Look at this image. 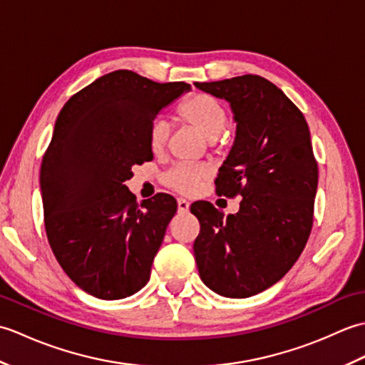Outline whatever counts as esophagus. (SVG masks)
<instances>
[{
    "label": "esophagus",
    "instance_id": "obj_1",
    "mask_svg": "<svg viewBox=\"0 0 365 365\" xmlns=\"http://www.w3.org/2000/svg\"><path fill=\"white\" fill-rule=\"evenodd\" d=\"M177 207H178V212H188L190 210V202L187 199H177Z\"/></svg>",
    "mask_w": 365,
    "mask_h": 365
}]
</instances>
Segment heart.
Returning a JSON list of instances; mask_svg holds the SVG:
<instances>
[{
    "instance_id": "obj_1",
    "label": "heart",
    "mask_w": 365,
    "mask_h": 365,
    "mask_svg": "<svg viewBox=\"0 0 365 365\" xmlns=\"http://www.w3.org/2000/svg\"><path fill=\"white\" fill-rule=\"evenodd\" d=\"M178 115L195 127L208 141H215L227 125L229 114L218 98L210 94H196L188 98L180 108ZM170 133V125L165 118H155L149 127V145L153 152L165 149ZM210 177V169L202 163H177L169 168L163 182L166 187L182 195H192Z\"/></svg>"
}]
</instances>
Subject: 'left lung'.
<instances>
[{
    "label": "left lung",
    "instance_id": "8db88e82",
    "mask_svg": "<svg viewBox=\"0 0 365 365\" xmlns=\"http://www.w3.org/2000/svg\"><path fill=\"white\" fill-rule=\"evenodd\" d=\"M195 84L230 103L235 141L215 183L220 196H242L227 218L212 204L191 205L199 276L221 297L247 298L281 281L311 235L319 185L311 133L292 100L259 75Z\"/></svg>",
    "mask_w": 365,
    "mask_h": 365
}]
</instances>
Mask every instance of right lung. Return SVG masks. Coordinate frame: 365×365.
Masks as SVG:
<instances>
[{
    "mask_svg": "<svg viewBox=\"0 0 365 365\" xmlns=\"http://www.w3.org/2000/svg\"><path fill=\"white\" fill-rule=\"evenodd\" d=\"M190 89L115 71L58 115L41 168L45 230L66 274L92 297L122 299L149 281L177 202L160 192L138 204L123 183L153 157L152 120Z\"/></svg>",
    "mask_w": 365,
    "mask_h": 365,
    "instance_id": "1",
    "label": "right lung"
}]
</instances>
